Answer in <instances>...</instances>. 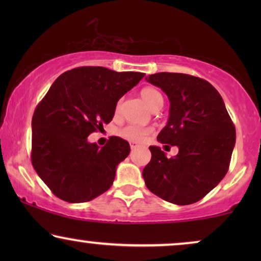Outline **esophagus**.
<instances>
[{"mask_svg":"<svg viewBox=\"0 0 261 261\" xmlns=\"http://www.w3.org/2000/svg\"><path fill=\"white\" fill-rule=\"evenodd\" d=\"M137 147H139V144H137V142H130V148L132 149H135Z\"/></svg>","mask_w":261,"mask_h":261,"instance_id":"esophagus-1","label":"esophagus"}]
</instances>
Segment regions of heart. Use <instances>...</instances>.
Segmentation results:
<instances>
[{
	"label": "heart",
	"mask_w": 261,
	"mask_h": 261,
	"mask_svg": "<svg viewBox=\"0 0 261 261\" xmlns=\"http://www.w3.org/2000/svg\"><path fill=\"white\" fill-rule=\"evenodd\" d=\"M140 96L146 105H147L152 110L156 108H160L164 103V97L158 89L153 87H146L140 91ZM121 106H122V101H119L115 106V114L119 115L121 112ZM151 133V129L146 127H139L134 126V124H128L119 129L117 134L121 138L126 139L128 141L133 142H141L145 140V138Z\"/></svg>",
	"instance_id": "1"
}]
</instances>
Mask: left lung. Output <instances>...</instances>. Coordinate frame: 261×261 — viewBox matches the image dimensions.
<instances>
[{"label": "left lung", "mask_w": 261, "mask_h": 261, "mask_svg": "<svg viewBox=\"0 0 261 261\" xmlns=\"http://www.w3.org/2000/svg\"><path fill=\"white\" fill-rule=\"evenodd\" d=\"M146 80L170 99L169 121L156 139L179 151L167 158L160 147L149 146L152 158L142 171L145 184L167 202L191 204L226 176L237 139L233 121L219 91L202 78L159 72Z\"/></svg>", "instance_id": "1"}]
</instances>
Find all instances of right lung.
Instances as JSON below:
<instances>
[{
  "label": "right lung",
  "mask_w": 261,
  "mask_h": 261,
  "mask_svg": "<svg viewBox=\"0 0 261 261\" xmlns=\"http://www.w3.org/2000/svg\"><path fill=\"white\" fill-rule=\"evenodd\" d=\"M144 76L82 66L60 74L51 85L32 119V164L57 197L88 202L112 187L129 144L112 137L99 148L87 138L113 120L117 101Z\"/></svg>",
  "instance_id": "1"
}]
</instances>
